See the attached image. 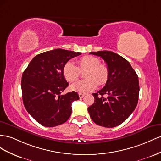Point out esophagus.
I'll return each instance as SVG.
<instances>
[{"label":"esophagus","mask_w":161,"mask_h":161,"mask_svg":"<svg viewBox=\"0 0 161 161\" xmlns=\"http://www.w3.org/2000/svg\"><path fill=\"white\" fill-rule=\"evenodd\" d=\"M84 96V94H81V93H80L79 94V97H80V98H82Z\"/></svg>","instance_id":"34e87169"}]
</instances>
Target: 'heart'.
Listing matches in <instances>:
<instances>
[{"instance_id": "b5f03b06", "label": "heart", "mask_w": 161, "mask_h": 161, "mask_svg": "<svg viewBox=\"0 0 161 161\" xmlns=\"http://www.w3.org/2000/svg\"><path fill=\"white\" fill-rule=\"evenodd\" d=\"M78 67L73 62H67L64 65L63 73L65 79L69 82L77 80L80 71H86V80L76 82L71 86V89L79 93H88L97 88L98 84L104 85L109 77L108 67L100 64L98 58L92 56H85L77 61Z\"/></svg>"}]
</instances>
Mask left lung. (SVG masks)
Segmentation results:
<instances>
[{"label": "left lung", "instance_id": "obj_1", "mask_svg": "<svg viewBox=\"0 0 161 161\" xmlns=\"http://www.w3.org/2000/svg\"><path fill=\"white\" fill-rule=\"evenodd\" d=\"M107 63L109 77L103 89L92 94L94 103L88 107L92 121L104 127L123 123L134 111L139 97L138 76L126 59L111 51L91 52ZM107 95L104 98L103 96Z\"/></svg>", "mask_w": 161, "mask_h": 161}]
</instances>
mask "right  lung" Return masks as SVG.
<instances>
[{
	"mask_svg": "<svg viewBox=\"0 0 161 161\" xmlns=\"http://www.w3.org/2000/svg\"><path fill=\"white\" fill-rule=\"evenodd\" d=\"M64 49H54L36 55L23 73L22 98L27 111L44 127H55L70 117L71 104L79 100L76 92L61 95L69 84L63 73L65 63L79 56Z\"/></svg>",
	"mask_w": 161,
	"mask_h": 161,
	"instance_id": "add662e5",
	"label": "right lung"
}]
</instances>
